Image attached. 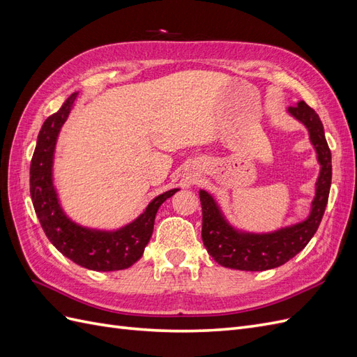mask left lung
Masks as SVG:
<instances>
[{
    "instance_id": "obj_1",
    "label": "left lung",
    "mask_w": 357,
    "mask_h": 357,
    "mask_svg": "<svg viewBox=\"0 0 357 357\" xmlns=\"http://www.w3.org/2000/svg\"><path fill=\"white\" fill-rule=\"evenodd\" d=\"M289 113L307 126L321 167L311 213L307 220L271 234L238 232L225 220L210 193L201 190L202 243L214 261L226 268L265 271L286 264L310 243L325 214L332 180V158L323 123L304 101L289 107Z\"/></svg>"
}]
</instances>
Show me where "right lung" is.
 Segmentation results:
<instances>
[{
    "label": "right lung",
    "instance_id": "right-lung-1",
    "mask_svg": "<svg viewBox=\"0 0 357 357\" xmlns=\"http://www.w3.org/2000/svg\"><path fill=\"white\" fill-rule=\"evenodd\" d=\"M77 93H73L61 109L43 123L31 159L29 190L32 204L49 241L74 264L92 271H119L134 265L143 256L152 236L158 208L178 189L156 197L138 218L114 232L95 231L71 222L62 211L53 188L52 165L58 134L73 109Z\"/></svg>",
    "mask_w": 357,
    "mask_h": 357
}]
</instances>
